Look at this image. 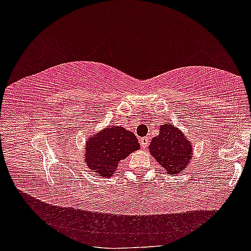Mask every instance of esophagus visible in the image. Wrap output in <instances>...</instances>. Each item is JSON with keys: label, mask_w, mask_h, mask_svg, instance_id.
Segmentation results:
<instances>
[{"label": "esophagus", "mask_w": 251, "mask_h": 251, "mask_svg": "<svg viewBox=\"0 0 251 251\" xmlns=\"http://www.w3.org/2000/svg\"><path fill=\"white\" fill-rule=\"evenodd\" d=\"M139 142H140L142 148H147L148 144L150 143V138L149 137H142V138L139 139Z\"/></svg>", "instance_id": "esophagus-1"}]
</instances>
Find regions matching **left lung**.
Masks as SVG:
<instances>
[{"instance_id":"8db88e82","label":"left lung","mask_w":251,"mask_h":251,"mask_svg":"<svg viewBox=\"0 0 251 251\" xmlns=\"http://www.w3.org/2000/svg\"><path fill=\"white\" fill-rule=\"evenodd\" d=\"M150 151L169 174L183 171L192 158V144L172 124H163L159 135L151 140Z\"/></svg>"}]
</instances>
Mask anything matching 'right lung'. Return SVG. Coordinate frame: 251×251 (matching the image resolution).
I'll return each mask as SVG.
<instances>
[{"label": "right lung", "mask_w": 251, "mask_h": 251, "mask_svg": "<svg viewBox=\"0 0 251 251\" xmlns=\"http://www.w3.org/2000/svg\"><path fill=\"white\" fill-rule=\"evenodd\" d=\"M140 148L138 139L123 126L104 128L86 143V162L98 176L111 177L119 161Z\"/></svg>", "instance_id": "right-lung-1"}]
</instances>
